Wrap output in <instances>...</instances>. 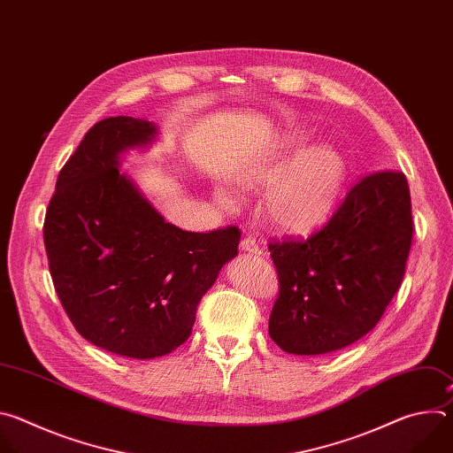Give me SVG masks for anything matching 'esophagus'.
Returning <instances> with one entry per match:
<instances>
[{"label":"esophagus","mask_w":453,"mask_h":453,"mask_svg":"<svg viewBox=\"0 0 453 453\" xmlns=\"http://www.w3.org/2000/svg\"><path fill=\"white\" fill-rule=\"evenodd\" d=\"M240 249H242L243 252H249V254H254V256H260V254H264L262 247L256 243V240H254L252 236L243 238V240L240 242Z\"/></svg>","instance_id":"1"}]
</instances>
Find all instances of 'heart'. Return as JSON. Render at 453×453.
I'll use <instances>...</instances> for the list:
<instances>
[{
  "label": "heart",
  "instance_id": "b5f03b06",
  "mask_svg": "<svg viewBox=\"0 0 453 453\" xmlns=\"http://www.w3.org/2000/svg\"><path fill=\"white\" fill-rule=\"evenodd\" d=\"M308 140L304 131H290L276 142L269 156L240 172L243 184L271 182L264 197V215L276 229L294 234L311 233L328 222L349 173L348 159L341 150L332 145H311L303 151ZM292 153L298 156L284 169L282 165ZM215 199L226 208L234 204L224 188H217Z\"/></svg>",
  "mask_w": 453,
  "mask_h": 453
}]
</instances>
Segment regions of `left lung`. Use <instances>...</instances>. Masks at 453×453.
<instances>
[{
	"mask_svg": "<svg viewBox=\"0 0 453 453\" xmlns=\"http://www.w3.org/2000/svg\"><path fill=\"white\" fill-rule=\"evenodd\" d=\"M411 243L405 175L364 177L320 231L269 245L280 278L271 339L292 355H326L367 335L402 285Z\"/></svg>",
	"mask_w": 453,
	"mask_h": 453,
	"instance_id": "left-lung-1",
	"label": "left lung"
}]
</instances>
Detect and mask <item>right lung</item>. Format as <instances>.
Here are the masks:
<instances>
[{
  "label": "right lung",
  "instance_id": "obj_1",
  "mask_svg": "<svg viewBox=\"0 0 453 453\" xmlns=\"http://www.w3.org/2000/svg\"><path fill=\"white\" fill-rule=\"evenodd\" d=\"M145 118L93 125L62 166L46 210L44 247L57 296L77 332L128 358L172 353L191 334L203 296L238 254L236 227L189 233L165 220L121 173L156 143Z\"/></svg>",
  "mask_w": 453,
  "mask_h": 453
}]
</instances>
